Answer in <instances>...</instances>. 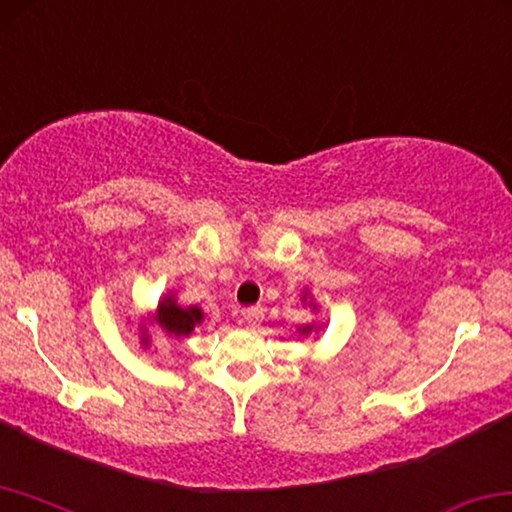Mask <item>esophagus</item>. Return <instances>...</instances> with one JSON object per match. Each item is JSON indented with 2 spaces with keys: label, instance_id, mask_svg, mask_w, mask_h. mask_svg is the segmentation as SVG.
Wrapping results in <instances>:
<instances>
[{
  "label": "esophagus",
  "instance_id": "esophagus-1",
  "mask_svg": "<svg viewBox=\"0 0 512 512\" xmlns=\"http://www.w3.org/2000/svg\"><path fill=\"white\" fill-rule=\"evenodd\" d=\"M240 320L247 322L249 327H256L258 322L263 320V309H258V306H251V309H242L240 311Z\"/></svg>",
  "mask_w": 512,
  "mask_h": 512
}]
</instances>
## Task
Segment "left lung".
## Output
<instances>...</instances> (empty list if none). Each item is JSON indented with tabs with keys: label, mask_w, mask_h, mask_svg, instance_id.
<instances>
[{
	"label": "left lung",
	"mask_w": 512,
	"mask_h": 512,
	"mask_svg": "<svg viewBox=\"0 0 512 512\" xmlns=\"http://www.w3.org/2000/svg\"><path fill=\"white\" fill-rule=\"evenodd\" d=\"M302 304H304V306L309 304L313 313L318 311V304H316V300H313V297H311L309 290H304V293H302ZM320 329H322L320 322H311V325H302V327H297V332H300V336H309V334H318Z\"/></svg>",
	"instance_id": "obj_1"
}]
</instances>
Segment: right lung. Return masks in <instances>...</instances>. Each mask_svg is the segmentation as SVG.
Listing matches in <instances>:
<instances>
[{
	"label": "right lung",
	"mask_w": 512,
	"mask_h": 512,
	"mask_svg": "<svg viewBox=\"0 0 512 512\" xmlns=\"http://www.w3.org/2000/svg\"><path fill=\"white\" fill-rule=\"evenodd\" d=\"M203 322V309L201 306H183L178 302L174 290H169L167 295H162V300L157 302L153 313H148L146 318L139 322V338L141 345L148 348L151 345V332L148 329H162L164 334L183 341L190 336L196 327Z\"/></svg>",
	"instance_id": "right-lung-1"
}]
</instances>
